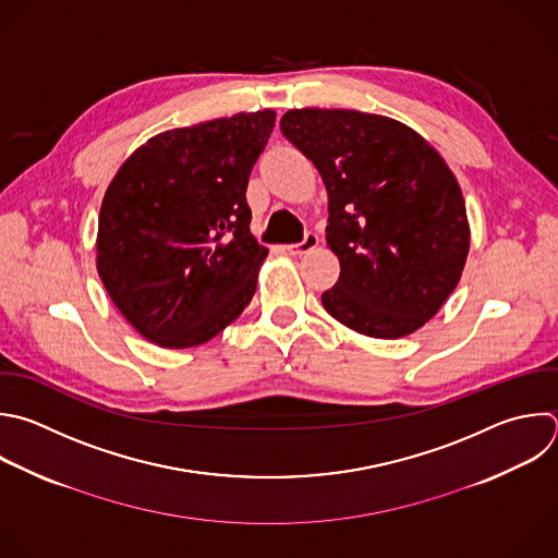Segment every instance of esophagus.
Wrapping results in <instances>:
<instances>
[{
    "label": "esophagus",
    "mask_w": 558,
    "mask_h": 558,
    "mask_svg": "<svg viewBox=\"0 0 558 558\" xmlns=\"http://www.w3.org/2000/svg\"><path fill=\"white\" fill-rule=\"evenodd\" d=\"M317 243H319L317 234L308 232V234L304 236V241H302V243H295V245H287V252H289L291 256H304V254H308L311 250H315V247H317Z\"/></svg>",
    "instance_id": "1"
}]
</instances>
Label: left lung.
Listing matches in <instances>:
<instances>
[{"label": "left lung", "mask_w": 558, "mask_h": 558, "mask_svg": "<svg viewBox=\"0 0 558 558\" xmlns=\"http://www.w3.org/2000/svg\"><path fill=\"white\" fill-rule=\"evenodd\" d=\"M280 129L319 170L326 243L339 280L322 293L350 330L399 339L425 326L460 282L471 228L460 183L440 153L388 116L291 109Z\"/></svg>", "instance_id": "left-lung-1"}]
</instances>
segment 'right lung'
Wrapping results in <instances>:
<instances>
[{
    "label": "right lung",
    "instance_id": "right-lung-1",
    "mask_svg": "<svg viewBox=\"0 0 558 558\" xmlns=\"http://www.w3.org/2000/svg\"><path fill=\"white\" fill-rule=\"evenodd\" d=\"M276 111L153 135L102 197L96 269L122 317L159 348L217 337L250 304L267 247L250 232V172Z\"/></svg>",
    "mask_w": 558,
    "mask_h": 558
}]
</instances>
